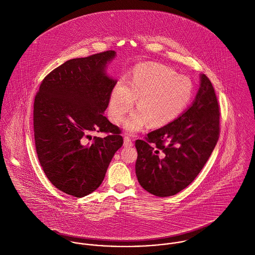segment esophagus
<instances>
[{
	"instance_id": "obj_1",
	"label": "esophagus",
	"mask_w": 255,
	"mask_h": 255,
	"mask_svg": "<svg viewBox=\"0 0 255 255\" xmlns=\"http://www.w3.org/2000/svg\"><path fill=\"white\" fill-rule=\"evenodd\" d=\"M132 146H133V143H132L131 138L128 137V136H125V137H124V147L130 148V147H132Z\"/></svg>"
}]
</instances>
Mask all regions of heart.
Here are the masks:
<instances>
[{"mask_svg": "<svg viewBox=\"0 0 255 255\" xmlns=\"http://www.w3.org/2000/svg\"><path fill=\"white\" fill-rule=\"evenodd\" d=\"M192 96L193 83L188 77L162 64L143 63L134 68L127 85L120 81L113 87L109 116L114 123L121 122L137 100L139 110L124 121V129L136 133L148 123L151 127H161L175 120Z\"/></svg>", "mask_w": 255, "mask_h": 255, "instance_id": "obj_1", "label": "heart"}]
</instances>
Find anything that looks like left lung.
<instances>
[{
	"instance_id": "8db88e82",
	"label": "left lung",
	"mask_w": 255,
	"mask_h": 255,
	"mask_svg": "<svg viewBox=\"0 0 255 255\" xmlns=\"http://www.w3.org/2000/svg\"><path fill=\"white\" fill-rule=\"evenodd\" d=\"M220 136V108L211 80L201 74L192 105L176 120L136 140V176L144 190L170 197L187 188L212 155Z\"/></svg>"
}]
</instances>
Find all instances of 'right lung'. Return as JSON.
I'll return each mask as SVG.
<instances>
[{"instance_id":"right-lung-1","label":"right lung","mask_w":255,"mask_h":255,"mask_svg":"<svg viewBox=\"0 0 255 255\" xmlns=\"http://www.w3.org/2000/svg\"><path fill=\"white\" fill-rule=\"evenodd\" d=\"M115 56L114 50H107L65 61L43 78L34 98L33 131L40 166L55 188L75 198L101 185L123 145L121 130L103 115L117 83L106 74ZM95 130L108 136L92 138L90 134Z\"/></svg>"}]
</instances>
